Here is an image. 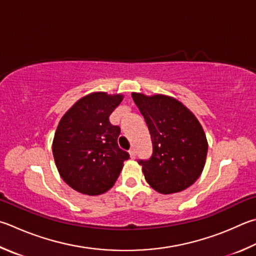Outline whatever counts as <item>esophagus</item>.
<instances>
[{"label": "esophagus", "instance_id": "1", "mask_svg": "<svg viewBox=\"0 0 256 256\" xmlns=\"http://www.w3.org/2000/svg\"><path fill=\"white\" fill-rule=\"evenodd\" d=\"M128 154H130V156H131V159H134V158H136V150H134V148H131V150L128 151Z\"/></svg>", "mask_w": 256, "mask_h": 256}]
</instances>
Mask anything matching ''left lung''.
<instances>
[{"label":"left lung","instance_id":"8db88e82","mask_svg":"<svg viewBox=\"0 0 256 256\" xmlns=\"http://www.w3.org/2000/svg\"><path fill=\"white\" fill-rule=\"evenodd\" d=\"M132 98L146 120L153 146L150 159L138 161L144 178L164 194L187 189L205 166L208 142L202 124L174 97L132 92Z\"/></svg>","mask_w":256,"mask_h":256}]
</instances>
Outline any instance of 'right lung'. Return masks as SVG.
<instances>
[{
  "label": "right lung",
  "instance_id": "right-lung-1",
  "mask_svg": "<svg viewBox=\"0 0 256 256\" xmlns=\"http://www.w3.org/2000/svg\"><path fill=\"white\" fill-rule=\"evenodd\" d=\"M123 98L122 94L90 92L60 120L52 141L54 159L62 180L78 192L97 196L108 192L130 158L118 146L120 128L110 122Z\"/></svg>",
  "mask_w": 256,
  "mask_h": 256
}]
</instances>
